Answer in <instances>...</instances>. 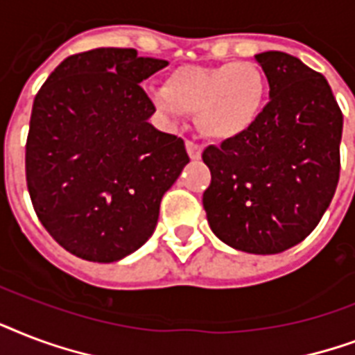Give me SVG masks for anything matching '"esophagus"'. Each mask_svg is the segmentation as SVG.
Listing matches in <instances>:
<instances>
[{
	"instance_id": "esophagus-1",
	"label": "esophagus",
	"mask_w": 355,
	"mask_h": 355,
	"mask_svg": "<svg viewBox=\"0 0 355 355\" xmlns=\"http://www.w3.org/2000/svg\"><path fill=\"white\" fill-rule=\"evenodd\" d=\"M187 153H189V157L191 159H200L202 157V146H198L196 142H191V140H187Z\"/></svg>"
}]
</instances>
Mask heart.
Listing matches in <instances>:
<instances>
[{"label":"heart","mask_w":355,"mask_h":355,"mask_svg":"<svg viewBox=\"0 0 355 355\" xmlns=\"http://www.w3.org/2000/svg\"><path fill=\"white\" fill-rule=\"evenodd\" d=\"M268 83L254 62H222L215 66H181L164 87L150 90V100L164 120L180 123L196 112L200 133L215 142L243 137L259 122Z\"/></svg>","instance_id":"1"}]
</instances>
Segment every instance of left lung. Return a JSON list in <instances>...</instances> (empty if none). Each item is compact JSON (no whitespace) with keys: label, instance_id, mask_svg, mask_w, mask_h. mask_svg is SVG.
I'll return each mask as SVG.
<instances>
[{"label":"left lung","instance_id":"left-lung-1","mask_svg":"<svg viewBox=\"0 0 355 355\" xmlns=\"http://www.w3.org/2000/svg\"><path fill=\"white\" fill-rule=\"evenodd\" d=\"M268 79L259 122L205 148L211 170L203 209L222 243L246 254H279L317 227L339 181L343 112L322 73L283 51L255 55Z\"/></svg>","mask_w":355,"mask_h":355}]
</instances>
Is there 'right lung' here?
Segmentation results:
<instances>
[{"label": "right lung", "instance_id": "right-lung-1", "mask_svg": "<svg viewBox=\"0 0 355 355\" xmlns=\"http://www.w3.org/2000/svg\"><path fill=\"white\" fill-rule=\"evenodd\" d=\"M164 66L131 48L90 49L62 60L35 98L29 196L49 235L81 259L139 250L189 163L185 142L150 123L155 107L139 85Z\"/></svg>", "mask_w": 355, "mask_h": 355}]
</instances>
